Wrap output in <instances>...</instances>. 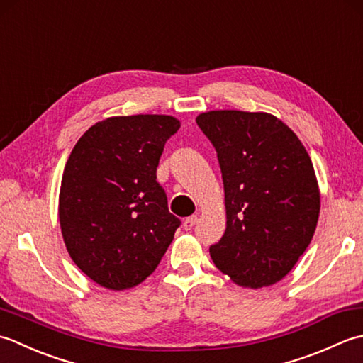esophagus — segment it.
Segmentation results:
<instances>
[{"label": "esophagus", "instance_id": "34e87169", "mask_svg": "<svg viewBox=\"0 0 363 363\" xmlns=\"http://www.w3.org/2000/svg\"><path fill=\"white\" fill-rule=\"evenodd\" d=\"M196 223H197V216H196V214H192V216H189V218L183 220V228H184V230H191V228L196 225Z\"/></svg>", "mask_w": 363, "mask_h": 363}]
</instances>
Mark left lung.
<instances>
[{
	"instance_id": "left-lung-1",
	"label": "left lung",
	"mask_w": 363,
	"mask_h": 363,
	"mask_svg": "<svg viewBox=\"0 0 363 363\" xmlns=\"http://www.w3.org/2000/svg\"><path fill=\"white\" fill-rule=\"evenodd\" d=\"M197 125L218 153L225 192L224 236L210 247L216 268L244 288L282 280L313 238L320 188L306 147L268 113L208 111Z\"/></svg>"
}]
</instances>
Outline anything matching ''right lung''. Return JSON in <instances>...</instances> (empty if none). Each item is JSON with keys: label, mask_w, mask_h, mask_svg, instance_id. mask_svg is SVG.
Listing matches in <instances>:
<instances>
[{"label": "right lung", "mask_w": 363, "mask_h": 363, "mask_svg": "<svg viewBox=\"0 0 363 363\" xmlns=\"http://www.w3.org/2000/svg\"><path fill=\"white\" fill-rule=\"evenodd\" d=\"M180 121L116 116L92 125L73 147L59 191L67 252L108 290L139 285L157 269L180 219L167 208L157 167Z\"/></svg>", "instance_id": "right-lung-1"}]
</instances>
